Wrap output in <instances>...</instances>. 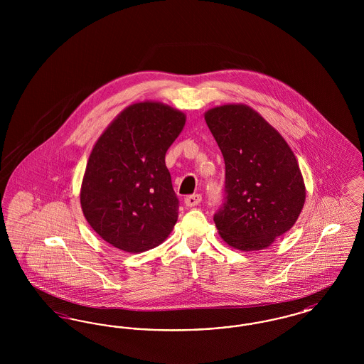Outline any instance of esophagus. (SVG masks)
Returning <instances> with one entry per match:
<instances>
[{
  "mask_svg": "<svg viewBox=\"0 0 364 364\" xmlns=\"http://www.w3.org/2000/svg\"><path fill=\"white\" fill-rule=\"evenodd\" d=\"M200 202H202V195H200V193H192V195H188V196L184 199V203H186V206H188V208L198 206Z\"/></svg>",
  "mask_w": 364,
  "mask_h": 364,
  "instance_id": "1",
  "label": "esophagus"
}]
</instances>
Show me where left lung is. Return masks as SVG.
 Wrapping results in <instances>:
<instances>
[{
    "instance_id": "left-lung-1",
    "label": "left lung",
    "mask_w": 364,
    "mask_h": 364,
    "mask_svg": "<svg viewBox=\"0 0 364 364\" xmlns=\"http://www.w3.org/2000/svg\"><path fill=\"white\" fill-rule=\"evenodd\" d=\"M205 120L225 162L224 202L214 214L217 229L237 250L266 248L294 226L306 200L296 156L245 105L214 107Z\"/></svg>"
}]
</instances>
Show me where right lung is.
<instances>
[{"label": "right lung", "mask_w": 364, "mask_h": 364, "mask_svg": "<svg viewBox=\"0 0 364 364\" xmlns=\"http://www.w3.org/2000/svg\"><path fill=\"white\" fill-rule=\"evenodd\" d=\"M186 116L171 106H128L95 143L82 184L80 203L91 228L127 252L164 242L178 217V199L165 154Z\"/></svg>", "instance_id": "1"}]
</instances>
